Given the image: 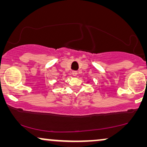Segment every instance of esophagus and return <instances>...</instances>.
Listing matches in <instances>:
<instances>
[{
	"instance_id": "1",
	"label": "esophagus",
	"mask_w": 147,
	"mask_h": 147,
	"mask_svg": "<svg viewBox=\"0 0 147 147\" xmlns=\"http://www.w3.org/2000/svg\"><path fill=\"white\" fill-rule=\"evenodd\" d=\"M71 74L74 76H77V74H78V71H71Z\"/></svg>"
}]
</instances>
